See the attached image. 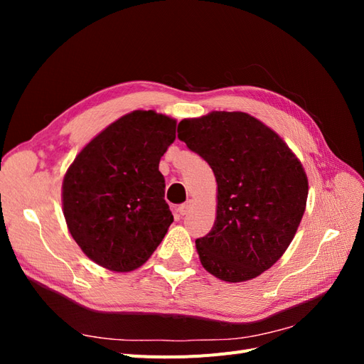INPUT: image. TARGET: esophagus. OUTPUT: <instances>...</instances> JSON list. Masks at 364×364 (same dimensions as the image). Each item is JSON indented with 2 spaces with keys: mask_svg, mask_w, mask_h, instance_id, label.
Masks as SVG:
<instances>
[{
  "mask_svg": "<svg viewBox=\"0 0 364 364\" xmlns=\"http://www.w3.org/2000/svg\"><path fill=\"white\" fill-rule=\"evenodd\" d=\"M191 208H193V202H186V203L181 205L179 206V214L181 215H186V214L191 211Z\"/></svg>",
  "mask_w": 364,
  "mask_h": 364,
  "instance_id": "esophagus-1",
  "label": "esophagus"
}]
</instances>
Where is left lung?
I'll use <instances>...</instances> for the list:
<instances>
[{
    "label": "left lung",
    "mask_w": 364,
    "mask_h": 364,
    "mask_svg": "<svg viewBox=\"0 0 364 364\" xmlns=\"http://www.w3.org/2000/svg\"><path fill=\"white\" fill-rule=\"evenodd\" d=\"M178 138L209 164L217 181L215 223L196 240L202 266L228 282L257 278L282 257L302 220V164L272 129L245 112L182 119Z\"/></svg>",
    "instance_id": "left-lung-1"
}]
</instances>
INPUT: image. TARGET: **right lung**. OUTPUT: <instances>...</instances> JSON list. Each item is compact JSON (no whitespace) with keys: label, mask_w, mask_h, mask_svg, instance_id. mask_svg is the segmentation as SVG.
Here are the masks:
<instances>
[{"label":"right lung","mask_w":364,"mask_h":364,"mask_svg":"<svg viewBox=\"0 0 364 364\" xmlns=\"http://www.w3.org/2000/svg\"><path fill=\"white\" fill-rule=\"evenodd\" d=\"M176 119L134 111L98 134L63 178V215L87 258L114 272L142 266L173 223L159 161Z\"/></svg>","instance_id":"1"}]
</instances>
